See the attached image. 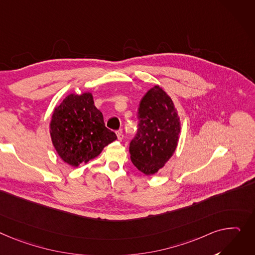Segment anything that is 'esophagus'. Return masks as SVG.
<instances>
[{
    "label": "esophagus",
    "mask_w": 255,
    "mask_h": 255,
    "mask_svg": "<svg viewBox=\"0 0 255 255\" xmlns=\"http://www.w3.org/2000/svg\"><path fill=\"white\" fill-rule=\"evenodd\" d=\"M117 137H118V139H119V140H122V139L124 138V135H123L122 130H119V131H117Z\"/></svg>",
    "instance_id": "34e87169"
}]
</instances>
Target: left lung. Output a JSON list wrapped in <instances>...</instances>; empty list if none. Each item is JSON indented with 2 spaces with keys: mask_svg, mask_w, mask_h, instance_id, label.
Returning <instances> with one entry per match:
<instances>
[{
  "mask_svg": "<svg viewBox=\"0 0 255 255\" xmlns=\"http://www.w3.org/2000/svg\"><path fill=\"white\" fill-rule=\"evenodd\" d=\"M138 120L137 134L130 142V158L140 172L154 175L177 147L179 116L171 97L156 85L140 101Z\"/></svg>",
  "mask_w": 255,
  "mask_h": 255,
  "instance_id": "8db88e82",
  "label": "left lung"
}]
</instances>
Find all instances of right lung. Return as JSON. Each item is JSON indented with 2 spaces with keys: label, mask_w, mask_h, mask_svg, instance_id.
Segmentation results:
<instances>
[{
  "label": "right lung",
  "mask_w": 255,
  "mask_h": 255,
  "mask_svg": "<svg viewBox=\"0 0 255 255\" xmlns=\"http://www.w3.org/2000/svg\"><path fill=\"white\" fill-rule=\"evenodd\" d=\"M49 130L57 155L72 167L93 160L117 139L106 127L91 92L67 95L54 108Z\"/></svg>",
  "instance_id": "add662e5"
}]
</instances>
